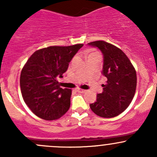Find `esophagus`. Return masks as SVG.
Segmentation results:
<instances>
[{
    "mask_svg": "<svg viewBox=\"0 0 157 157\" xmlns=\"http://www.w3.org/2000/svg\"><path fill=\"white\" fill-rule=\"evenodd\" d=\"M77 91L79 92V93H84L86 92V90H83V89H80V88H77Z\"/></svg>",
    "mask_w": 157,
    "mask_h": 157,
    "instance_id": "34e87169",
    "label": "esophagus"
}]
</instances>
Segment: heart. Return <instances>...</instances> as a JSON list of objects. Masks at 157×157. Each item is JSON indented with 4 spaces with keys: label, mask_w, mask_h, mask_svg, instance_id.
Listing matches in <instances>:
<instances>
[{
    "label": "heart",
    "mask_w": 157,
    "mask_h": 157,
    "mask_svg": "<svg viewBox=\"0 0 157 157\" xmlns=\"http://www.w3.org/2000/svg\"><path fill=\"white\" fill-rule=\"evenodd\" d=\"M92 54H96V53H95V52H93V53H92ZM90 55H91V54H90Z\"/></svg>",
    "instance_id": "b5f03b06"
}]
</instances>
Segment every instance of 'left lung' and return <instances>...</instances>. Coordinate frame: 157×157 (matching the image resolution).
<instances>
[{
    "label": "left lung",
    "instance_id": "obj_1",
    "mask_svg": "<svg viewBox=\"0 0 157 157\" xmlns=\"http://www.w3.org/2000/svg\"><path fill=\"white\" fill-rule=\"evenodd\" d=\"M89 45L98 48L103 55L102 74L106 77L103 92L98 93L91 110L102 118H113L128 108L134 98L137 74L127 55L118 47L104 41H95Z\"/></svg>",
    "mask_w": 157,
    "mask_h": 157
}]
</instances>
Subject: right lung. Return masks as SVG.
Returning <instances> with one entry per match:
<instances>
[{
	"mask_svg": "<svg viewBox=\"0 0 157 157\" xmlns=\"http://www.w3.org/2000/svg\"><path fill=\"white\" fill-rule=\"evenodd\" d=\"M83 44L50 46L35 52L20 74L23 100L32 112L44 120H55L68 111L71 89H62L57 78L62 77L69 63Z\"/></svg>",
	"mask_w": 157,
	"mask_h": 157,
	"instance_id": "right-lung-1",
	"label": "right lung"
}]
</instances>
